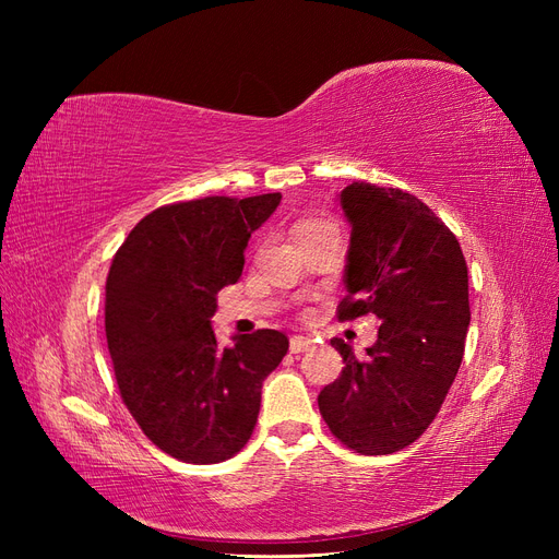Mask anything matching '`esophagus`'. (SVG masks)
Here are the masks:
<instances>
[{
	"mask_svg": "<svg viewBox=\"0 0 559 559\" xmlns=\"http://www.w3.org/2000/svg\"><path fill=\"white\" fill-rule=\"evenodd\" d=\"M312 337H308V335H294L292 337V343H289V349L294 352V354H300V352H308L310 347H312Z\"/></svg>",
	"mask_w": 559,
	"mask_h": 559,
	"instance_id": "1",
	"label": "esophagus"
}]
</instances>
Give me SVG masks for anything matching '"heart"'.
Listing matches in <instances>:
<instances>
[{
  "instance_id": "obj_1",
  "label": "heart",
  "mask_w": 559,
  "mask_h": 559,
  "mask_svg": "<svg viewBox=\"0 0 559 559\" xmlns=\"http://www.w3.org/2000/svg\"><path fill=\"white\" fill-rule=\"evenodd\" d=\"M319 224H324V222H317V218H310V222H300V224H296L294 235L306 233V230H310V228H314V226H319Z\"/></svg>"
}]
</instances>
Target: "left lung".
I'll return each mask as SVG.
<instances>
[{
	"instance_id": "1",
	"label": "left lung",
	"mask_w": 559,
	"mask_h": 559,
	"mask_svg": "<svg viewBox=\"0 0 559 559\" xmlns=\"http://www.w3.org/2000/svg\"><path fill=\"white\" fill-rule=\"evenodd\" d=\"M352 226L337 319H380L359 361L333 337L343 373L319 394L331 433L361 454L415 443L441 411L464 357L468 270L454 233L419 198L354 181L341 191Z\"/></svg>"
}]
</instances>
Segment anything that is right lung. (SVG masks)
Masks as SVG:
<instances>
[{"mask_svg": "<svg viewBox=\"0 0 559 559\" xmlns=\"http://www.w3.org/2000/svg\"><path fill=\"white\" fill-rule=\"evenodd\" d=\"M280 200L212 195L158 207L111 261L105 331L118 392L148 441L179 462L216 464L247 445L263 380L289 349L273 329L222 347L210 321Z\"/></svg>", "mask_w": 559, "mask_h": 559, "instance_id": "add662e5", "label": "right lung"}]
</instances>
